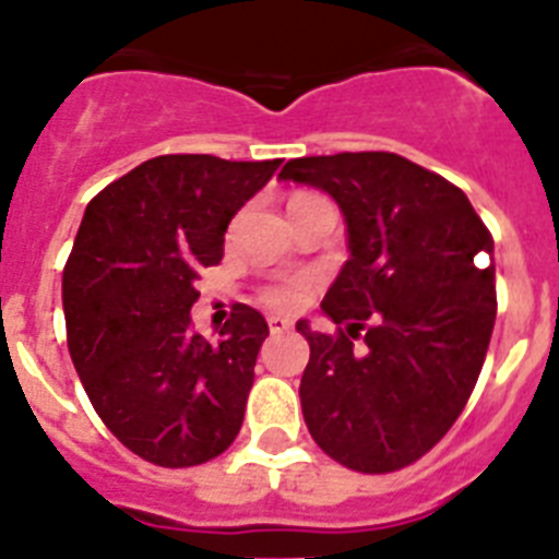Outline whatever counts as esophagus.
Here are the masks:
<instances>
[{"label": "esophagus", "mask_w": 559, "mask_h": 559, "mask_svg": "<svg viewBox=\"0 0 559 559\" xmlns=\"http://www.w3.org/2000/svg\"><path fill=\"white\" fill-rule=\"evenodd\" d=\"M266 323H270V332H272V335H278V332H287V330H293V321H289V318L270 316V318H266Z\"/></svg>", "instance_id": "esophagus-1"}]
</instances>
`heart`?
<instances>
[{
	"label": "heart",
	"mask_w": 559,
	"mask_h": 559,
	"mask_svg": "<svg viewBox=\"0 0 559 559\" xmlns=\"http://www.w3.org/2000/svg\"><path fill=\"white\" fill-rule=\"evenodd\" d=\"M304 281H284V284H275L264 293V301L270 307H278V309H295L298 304L304 301Z\"/></svg>",
	"instance_id": "heart-1"
}]
</instances>
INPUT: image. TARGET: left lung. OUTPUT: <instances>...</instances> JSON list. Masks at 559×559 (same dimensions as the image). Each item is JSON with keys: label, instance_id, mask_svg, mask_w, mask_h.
Here are the masks:
<instances>
[{"label": "left lung", "instance_id": "1", "mask_svg": "<svg viewBox=\"0 0 559 559\" xmlns=\"http://www.w3.org/2000/svg\"><path fill=\"white\" fill-rule=\"evenodd\" d=\"M278 178L335 201L349 250L321 304L346 332L295 323L309 341L298 389L309 435L355 472L409 466L452 429L483 369L495 241L466 192L397 153L293 158Z\"/></svg>", "mask_w": 559, "mask_h": 559}]
</instances>
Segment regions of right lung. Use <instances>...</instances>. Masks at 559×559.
Listing matches in <instances>:
<instances>
[{
    "mask_svg": "<svg viewBox=\"0 0 559 559\" xmlns=\"http://www.w3.org/2000/svg\"><path fill=\"white\" fill-rule=\"evenodd\" d=\"M278 164L156 156L84 210L62 275L70 358L107 429L156 466L213 461L241 429L270 326L238 304L210 344L190 309L201 266L222 261L233 215Z\"/></svg>",
    "mask_w": 559,
    "mask_h": 559,
    "instance_id": "1",
    "label": "right lung"
}]
</instances>
